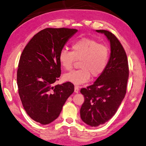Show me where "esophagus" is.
<instances>
[{
	"mask_svg": "<svg viewBox=\"0 0 146 146\" xmlns=\"http://www.w3.org/2000/svg\"><path fill=\"white\" fill-rule=\"evenodd\" d=\"M74 92L76 93H78L79 92V87L77 86H75L74 87Z\"/></svg>",
	"mask_w": 146,
	"mask_h": 146,
	"instance_id": "1",
	"label": "esophagus"
}]
</instances>
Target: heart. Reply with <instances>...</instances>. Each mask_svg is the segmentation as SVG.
I'll return each instance as SVG.
<instances>
[{
    "mask_svg": "<svg viewBox=\"0 0 146 146\" xmlns=\"http://www.w3.org/2000/svg\"><path fill=\"white\" fill-rule=\"evenodd\" d=\"M72 50H61L58 57L61 66L69 70L72 68L76 59L81 58V68L65 74L64 79L66 81L80 85L87 82L91 75L97 78L103 73L109 61L110 50L107 46L94 39L83 38L73 43Z\"/></svg>",
    "mask_w": 146,
    "mask_h": 146,
    "instance_id": "obj_1",
    "label": "heart"
}]
</instances>
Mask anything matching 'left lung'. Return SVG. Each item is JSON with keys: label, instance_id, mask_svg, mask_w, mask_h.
<instances>
[{"label": "left lung", "instance_id": "obj_1", "mask_svg": "<svg viewBox=\"0 0 146 146\" xmlns=\"http://www.w3.org/2000/svg\"><path fill=\"white\" fill-rule=\"evenodd\" d=\"M96 31L106 36L111 52L103 73L93 85L80 91L85 98L80 110L81 118L92 127L104 124L115 114L126 93L129 78L127 56L119 40L108 31Z\"/></svg>", "mask_w": 146, "mask_h": 146}]
</instances>
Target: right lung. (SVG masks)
I'll return each instance as SVG.
<instances>
[{
    "label": "right lung",
    "instance_id": "obj_1",
    "mask_svg": "<svg viewBox=\"0 0 146 146\" xmlns=\"http://www.w3.org/2000/svg\"><path fill=\"white\" fill-rule=\"evenodd\" d=\"M78 32L68 28H46L32 38L20 56L17 85L23 107L31 118L48 124L60 115L74 91L70 82L54 86L61 74L59 54Z\"/></svg>",
    "mask_w": 146,
    "mask_h": 146
}]
</instances>
